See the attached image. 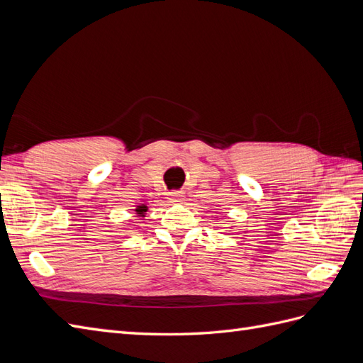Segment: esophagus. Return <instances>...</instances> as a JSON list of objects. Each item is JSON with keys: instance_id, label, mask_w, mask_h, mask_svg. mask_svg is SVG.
<instances>
[{"instance_id": "1", "label": "esophagus", "mask_w": 363, "mask_h": 363, "mask_svg": "<svg viewBox=\"0 0 363 363\" xmlns=\"http://www.w3.org/2000/svg\"><path fill=\"white\" fill-rule=\"evenodd\" d=\"M168 199H169L171 203H177V201H182V200H183V195H182L180 192H171Z\"/></svg>"}]
</instances>
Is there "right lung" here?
Returning a JSON list of instances; mask_svg holds the SVG:
<instances>
[{
  "label": "right lung",
  "instance_id": "right-lung-1",
  "mask_svg": "<svg viewBox=\"0 0 363 363\" xmlns=\"http://www.w3.org/2000/svg\"><path fill=\"white\" fill-rule=\"evenodd\" d=\"M147 211H148V207H147L145 204H142V206H138V207H136V213H138V216H144Z\"/></svg>",
  "mask_w": 363,
  "mask_h": 363
}]
</instances>
